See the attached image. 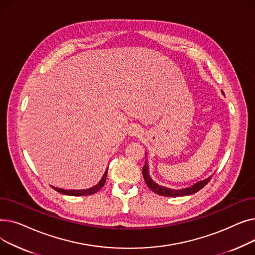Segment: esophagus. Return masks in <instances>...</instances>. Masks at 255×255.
Here are the masks:
<instances>
[{
  "label": "esophagus",
  "instance_id": "esophagus-1",
  "mask_svg": "<svg viewBox=\"0 0 255 255\" xmlns=\"http://www.w3.org/2000/svg\"><path fill=\"white\" fill-rule=\"evenodd\" d=\"M129 134L131 136H137V135H140L141 134V129L140 127H137V126H132L129 130Z\"/></svg>",
  "mask_w": 255,
  "mask_h": 255
}]
</instances>
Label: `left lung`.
I'll return each instance as SVG.
<instances>
[{
  "label": "left lung",
  "mask_w": 255,
  "mask_h": 255,
  "mask_svg": "<svg viewBox=\"0 0 255 255\" xmlns=\"http://www.w3.org/2000/svg\"><path fill=\"white\" fill-rule=\"evenodd\" d=\"M142 176H143V179H144V182L146 184V186L149 187V188L155 192L156 194H159V195H162V196H168V197H178V196H185V195H190V194H193L197 191H199L202 188H204V187L210 182L211 178H208V179H205L203 181H199L197 183H195L194 185L188 187V188H184V189H180V190H173V189H170V188H166V187H163V186H160L158 184H156L150 177L149 175V165L148 163H144L143 167H142Z\"/></svg>",
  "instance_id": "1"
}]
</instances>
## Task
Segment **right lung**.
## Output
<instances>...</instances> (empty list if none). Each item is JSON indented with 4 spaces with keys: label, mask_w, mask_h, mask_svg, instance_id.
Returning a JSON list of instances; mask_svg holds the SVG:
<instances>
[{
    "label": "right lung",
    "mask_w": 255,
    "mask_h": 255,
    "mask_svg": "<svg viewBox=\"0 0 255 255\" xmlns=\"http://www.w3.org/2000/svg\"><path fill=\"white\" fill-rule=\"evenodd\" d=\"M106 177H107V169L105 170L104 175L102 177V179L100 180V182L95 185L91 187V188L89 189H83V190H65V189H62V188H57V187H52L53 189H55L56 191L62 193V194H66V195H72V196H84V195H91V194H94L96 193L97 191H99L102 187L104 186L105 184V181H106Z\"/></svg>",
    "instance_id": "add662e5"
}]
</instances>
